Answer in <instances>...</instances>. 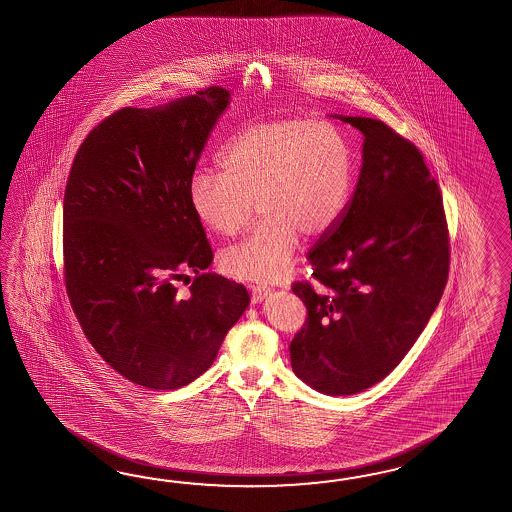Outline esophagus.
Masks as SVG:
<instances>
[{
	"mask_svg": "<svg viewBox=\"0 0 512 512\" xmlns=\"http://www.w3.org/2000/svg\"><path fill=\"white\" fill-rule=\"evenodd\" d=\"M270 292H272L270 288L251 287V301H253V303H261V301L268 298V294H270Z\"/></svg>",
	"mask_w": 512,
	"mask_h": 512,
	"instance_id": "1",
	"label": "esophagus"
}]
</instances>
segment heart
Returning <instances> with one entry per match:
<instances>
[{"label":"heart","instance_id":"1","mask_svg":"<svg viewBox=\"0 0 512 512\" xmlns=\"http://www.w3.org/2000/svg\"><path fill=\"white\" fill-rule=\"evenodd\" d=\"M220 172L196 170L188 203L200 224L218 237H235L253 205L259 224L222 253L224 272L248 283L283 277L300 235L331 229L348 203L353 153L337 125L311 120H272L248 125L227 138Z\"/></svg>","mask_w":512,"mask_h":512}]
</instances>
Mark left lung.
I'll list each match as a JSON object with an SVG mask.
<instances>
[{
    "label": "left lung",
    "mask_w": 512,
    "mask_h": 512,
    "mask_svg": "<svg viewBox=\"0 0 512 512\" xmlns=\"http://www.w3.org/2000/svg\"><path fill=\"white\" fill-rule=\"evenodd\" d=\"M362 133L348 209L312 248L316 285L296 283L309 318L290 342L294 374L325 396L383 381L424 331L448 281V225L422 153L387 124L342 116Z\"/></svg>",
    "instance_id": "left-lung-1"
}]
</instances>
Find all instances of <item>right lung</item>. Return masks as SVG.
<instances>
[{
	"label": "right lung",
	"instance_id": "add662e5",
	"mask_svg": "<svg viewBox=\"0 0 512 512\" xmlns=\"http://www.w3.org/2000/svg\"><path fill=\"white\" fill-rule=\"evenodd\" d=\"M231 94L211 87L151 109L127 107L90 131L63 207L64 279L90 344L125 379L175 390L211 366L250 305L203 274L212 250L188 181ZM194 271L188 295L174 281Z\"/></svg>",
	"mask_w": 512,
	"mask_h": 512
}]
</instances>
